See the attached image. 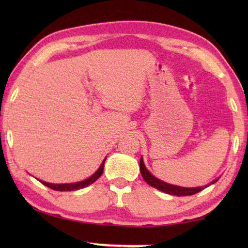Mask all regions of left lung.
<instances>
[{
	"label": "left lung",
	"mask_w": 248,
	"mask_h": 248,
	"mask_svg": "<svg viewBox=\"0 0 248 248\" xmlns=\"http://www.w3.org/2000/svg\"><path fill=\"white\" fill-rule=\"evenodd\" d=\"M140 171H141L142 177H143L144 181L147 182L149 185L159 189V191L167 193V194H171L176 196H187V195L196 194V193L203 191V189L206 187V186H202V187H182V186L171 185V184H168V183L162 182L160 179L155 178V176H152L150 172H149L148 169L145 168L142 157L140 159ZM217 181H218V179L213 181L212 184L213 183H216Z\"/></svg>",
	"instance_id": "1"
}]
</instances>
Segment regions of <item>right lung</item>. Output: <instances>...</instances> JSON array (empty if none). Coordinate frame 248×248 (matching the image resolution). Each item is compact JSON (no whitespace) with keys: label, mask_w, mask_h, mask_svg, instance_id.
I'll use <instances>...</instances> for the list:
<instances>
[{"label":"right lung","mask_w":248,"mask_h":248,"mask_svg":"<svg viewBox=\"0 0 248 248\" xmlns=\"http://www.w3.org/2000/svg\"><path fill=\"white\" fill-rule=\"evenodd\" d=\"M105 160H106V159H105ZM105 160L103 161V164H101L99 169H98V170L94 172V174L91 176V177L87 178L86 181H82V182H79V183H72V184H52V183H46V182H42V181H40V183H42V184H44L45 186H47V187L54 189V191H60V192L77 191V189L87 187L88 185L93 184V183L96 182L97 179L99 178L101 175H103Z\"/></svg>","instance_id":"1"}]
</instances>
